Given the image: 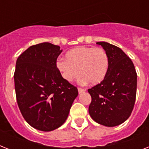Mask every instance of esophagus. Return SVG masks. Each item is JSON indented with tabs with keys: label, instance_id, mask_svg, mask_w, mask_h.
<instances>
[{
	"label": "esophagus",
	"instance_id": "esophagus-1",
	"mask_svg": "<svg viewBox=\"0 0 149 149\" xmlns=\"http://www.w3.org/2000/svg\"><path fill=\"white\" fill-rule=\"evenodd\" d=\"M77 90H78L79 94H81V93H83V92L86 91V89H84V88H77Z\"/></svg>",
	"mask_w": 149,
	"mask_h": 149
}]
</instances>
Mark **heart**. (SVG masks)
Listing matches in <instances>:
<instances>
[{
	"instance_id": "heart-1",
	"label": "heart",
	"mask_w": 149,
	"mask_h": 149,
	"mask_svg": "<svg viewBox=\"0 0 149 149\" xmlns=\"http://www.w3.org/2000/svg\"><path fill=\"white\" fill-rule=\"evenodd\" d=\"M66 60L59 58L56 68L66 81L71 82L81 76V81L95 85L107 74L110 58L102 48L81 46L72 49L65 55Z\"/></svg>"
}]
</instances>
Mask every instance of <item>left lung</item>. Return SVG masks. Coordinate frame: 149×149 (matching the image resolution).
<instances>
[{"label": "left lung", "mask_w": 149, "mask_h": 149, "mask_svg": "<svg viewBox=\"0 0 149 149\" xmlns=\"http://www.w3.org/2000/svg\"><path fill=\"white\" fill-rule=\"evenodd\" d=\"M107 52L110 65L105 79L88 89L91 96L90 116L97 123L116 126L130 117L136 97L137 74L133 62L121 49L97 42Z\"/></svg>", "instance_id": "left-lung-1"}]
</instances>
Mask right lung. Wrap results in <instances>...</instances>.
I'll use <instances>...</instances> for the list:
<instances>
[{
  "instance_id": "add662e5",
  "label": "right lung",
  "mask_w": 149,
  "mask_h": 149,
  "mask_svg": "<svg viewBox=\"0 0 149 149\" xmlns=\"http://www.w3.org/2000/svg\"><path fill=\"white\" fill-rule=\"evenodd\" d=\"M61 52L58 45L42 42L28 48L17 60L13 77L17 104L26 121L38 130L60 127L78 94L56 68Z\"/></svg>"
}]
</instances>
